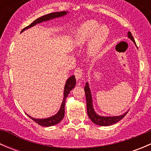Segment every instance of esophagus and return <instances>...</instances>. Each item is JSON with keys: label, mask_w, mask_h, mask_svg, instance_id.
Masks as SVG:
<instances>
[{"label": "esophagus", "mask_w": 151, "mask_h": 151, "mask_svg": "<svg viewBox=\"0 0 151 151\" xmlns=\"http://www.w3.org/2000/svg\"><path fill=\"white\" fill-rule=\"evenodd\" d=\"M74 75H75L76 79H77V80H80V79H81L82 77H83V69H81V68H76L75 71H74Z\"/></svg>", "instance_id": "esophagus-1"}]
</instances>
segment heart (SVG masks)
I'll use <instances>...</instances> for the list:
<instances>
[{"label": "heart", "instance_id": "heart-1", "mask_svg": "<svg viewBox=\"0 0 151 151\" xmlns=\"http://www.w3.org/2000/svg\"><path fill=\"white\" fill-rule=\"evenodd\" d=\"M109 35V29L106 25H100L95 20H88L80 25L76 34V43L83 45L91 39L89 52L92 55H97L102 50Z\"/></svg>", "mask_w": 151, "mask_h": 151}]
</instances>
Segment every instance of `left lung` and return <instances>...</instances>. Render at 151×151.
<instances>
[{"label": "left lung", "instance_id": "1", "mask_svg": "<svg viewBox=\"0 0 151 151\" xmlns=\"http://www.w3.org/2000/svg\"><path fill=\"white\" fill-rule=\"evenodd\" d=\"M128 37L131 39L133 42L135 43V41L134 37L132 36L131 32L128 33ZM136 44V43H135ZM85 93V97H86V103H87V112H88V115L90 119L91 120L93 123L95 124L99 125V126H110V125L116 123L118 121H121L125 117V115L127 114V112L126 113L123 114V115H119V116H112V117H104L99 115L98 114L96 113L94 111L93 107V101H92V96H91V90H90L89 85L88 83H86L85 86L84 88Z\"/></svg>", "mask_w": 151, "mask_h": 151}]
</instances>
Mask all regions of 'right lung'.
<instances>
[{"label": "right lung", "instance_id": "obj_1", "mask_svg": "<svg viewBox=\"0 0 151 151\" xmlns=\"http://www.w3.org/2000/svg\"><path fill=\"white\" fill-rule=\"evenodd\" d=\"M68 12H53V13L48 14L44 15V16L38 18L36 20L33 21L30 25H29L28 26L25 27V28H23L22 30V31H24L26 29H28L31 27L34 26L35 25H36L37 23H41L42 22H45V21H48L50 19H55V18L57 17H63L64 15H66ZM76 85V79L74 75L70 77L67 80L66 85H65L64 88V93H63V101H62L61 106H60V109H59L58 112H57V114H55L53 116L50 117V118H44V119H36V118H33L32 117L28 116L30 118H31L34 122L38 123L39 125L42 126H54V125L58 124V123H60V121L63 120V117H64V113H65V103H66V97L68 96V93H69L70 91L73 89V88L75 87Z\"/></svg>", "mask_w": 151, "mask_h": 151}]
</instances>
